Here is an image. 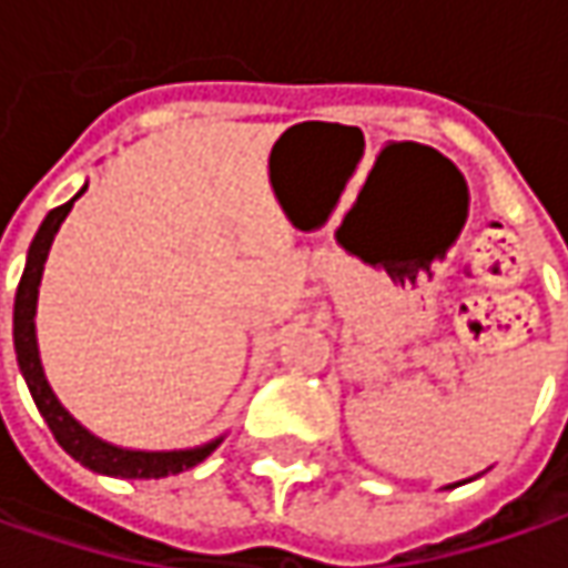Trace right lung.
I'll return each mask as SVG.
<instances>
[{
  "mask_svg": "<svg viewBox=\"0 0 568 568\" xmlns=\"http://www.w3.org/2000/svg\"><path fill=\"white\" fill-rule=\"evenodd\" d=\"M84 191V187H81ZM78 191V194H81ZM74 194V197H78ZM55 206L47 213L43 225L37 229L33 242L28 251V264L21 273V283L14 292V352H18V367L28 381V389L40 415L50 424L52 437L59 440V446L69 453L71 459L88 465L90 471H100V475H112V478H166V475H179L191 465L204 462L216 443H206L201 449H182V453H134V449H119V446H109V443L97 440L93 434H88L78 420L71 418L69 412L59 405V399L52 396L50 383L43 377V367H40V355H37V333H33V314H37V285L43 276V261L50 254L52 235L59 232L62 220L69 216L71 204Z\"/></svg>",
  "mask_w": 568,
  "mask_h": 568,
  "instance_id": "add662e5",
  "label": "right lung"
}]
</instances>
